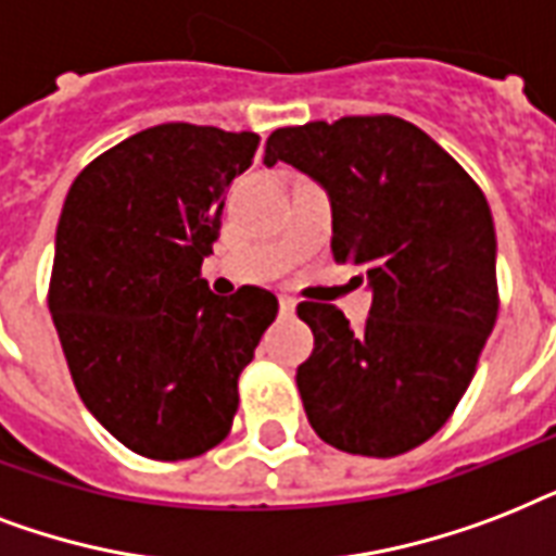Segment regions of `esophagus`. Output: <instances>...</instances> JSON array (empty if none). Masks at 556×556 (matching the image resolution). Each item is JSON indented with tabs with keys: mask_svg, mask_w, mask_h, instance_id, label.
<instances>
[{
	"mask_svg": "<svg viewBox=\"0 0 556 556\" xmlns=\"http://www.w3.org/2000/svg\"><path fill=\"white\" fill-rule=\"evenodd\" d=\"M278 304H281L283 316H292V313H295V304H299V301L292 299V295H281V299H278Z\"/></svg>",
	"mask_w": 556,
	"mask_h": 556,
	"instance_id": "1",
	"label": "esophagus"
}]
</instances>
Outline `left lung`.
I'll return each instance as SVG.
<instances>
[{"instance_id":"left-lung-1","label":"left lung","mask_w":556,"mask_h":556,"mask_svg":"<svg viewBox=\"0 0 556 556\" xmlns=\"http://www.w3.org/2000/svg\"><path fill=\"white\" fill-rule=\"evenodd\" d=\"M275 162L325 188L333 257L363 266L374 292L363 327L333 304H299L316 339L295 374L309 426L342 453H408L450 420L496 325L488 197L397 115L281 127L266 139L264 165Z\"/></svg>"}]
</instances>
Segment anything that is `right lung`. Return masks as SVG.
Listing matches in <instances>:
<instances>
[{"label":"right lung","mask_w":556,"mask_h":556,"mask_svg":"<svg viewBox=\"0 0 556 556\" xmlns=\"http://www.w3.org/2000/svg\"><path fill=\"white\" fill-rule=\"evenodd\" d=\"M257 132L159 124L89 162L63 202L49 309L84 406L153 462L208 453L278 299L200 278Z\"/></svg>","instance_id":"add662e5"}]
</instances>
